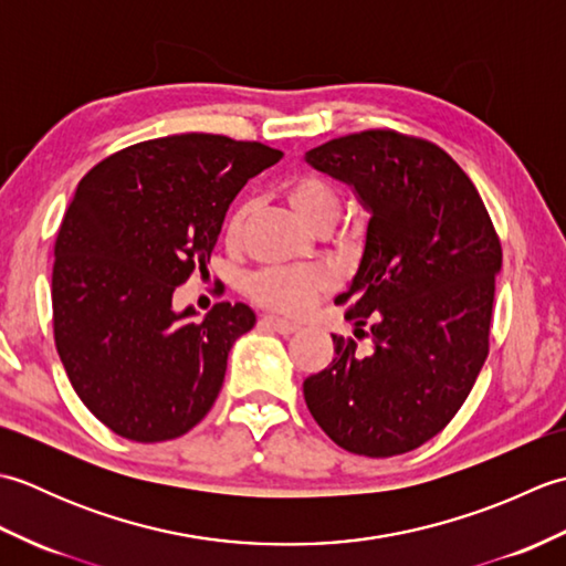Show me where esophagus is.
<instances>
[{
  "label": "esophagus",
  "instance_id": "1",
  "mask_svg": "<svg viewBox=\"0 0 566 566\" xmlns=\"http://www.w3.org/2000/svg\"><path fill=\"white\" fill-rule=\"evenodd\" d=\"M260 323H262L264 328L276 331V333H282V335H290V333H296V331H298V323L280 318V316H262Z\"/></svg>",
  "mask_w": 566,
  "mask_h": 566
}]
</instances>
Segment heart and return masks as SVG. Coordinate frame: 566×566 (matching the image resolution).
I'll return each instance as SVG.
<instances>
[{
  "mask_svg": "<svg viewBox=\"0 0 566 566\" xmlns=\"http://www.w3.org/2000/svg\"><path fill=\"white\" fill-rule=\"evenodd\" d=\"M286 201L294 213L308 228L333 226L340 213V197L326 177L316 172H302L292 177L284 187ZM248 216V207H238L228 221V240H235L243 231ZM328 286V276L318 270H264L255 274L248 284V292L258 298L260 304L286 311V314H298Z\"/></svg>",
  "mask_w": 566,
  "mask_h": 566,
  "instance_id": "obj_1",
  "label": "heart"
}]
</instances>
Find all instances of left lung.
I'll use <instances>...</instances> for the list:
<instances>
[{
    "mask_svg": "<svg viewBox=\"0 0 566 566\" xmlns=\"http://www.w3.org/2000/svg\"><path fill=\"white\" fill-rule=\"evenodd\" d=\"M304 160L347 185L369 213L347 292L355 335H333V363L304 381V399L343 450L391 457L450 423L489 353L501 243L462 167L428 140L365 130L323 143Z\"/></svg>",
    "mask_w": 566,
    "mask_h": 566,
    "instance_id": "1",
    "label": "left lung"
}]
</instances>
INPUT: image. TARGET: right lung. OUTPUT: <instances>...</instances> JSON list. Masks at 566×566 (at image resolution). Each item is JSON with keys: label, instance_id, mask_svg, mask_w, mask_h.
Here are the masks:
<instances>
[{"label": "right lung", "instance_id": "1", "mask_svg": "<svg viewBox=\"0 0 566 566\" xmlns=\"http://www.w3.org/2000/svg\"><path fill=\"white\" fill-rule=\"evenodd\" d=\"M282 150L211 134L143 140L82 177L60 223L53 331L72 389L116 436L163 442L209 413L245 304L197 321L172 294L203 270L226 211Z\"/></svg>", "mask_w": 566, "mask_h": 566}]
</instances>
